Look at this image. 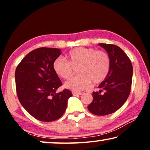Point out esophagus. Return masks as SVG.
Masks as SVG:
<instances>
[{
	"label": "esophagus",
	"instance_id": "esophagus-1",
	"mask_svg": "<svg viewBox=\"0 0 150 150\" xmlns=\"http://www.w3.org/2000/svg\"><path fill=\"white\" fill-rule=\"evenodd\" d=\"M72 94L74 96H80L81 95V93H80V92H76V91H73L72 92Z\"/></svg>",
	"mask_w": 150,
	"mask_h": 150
}]
</instances>
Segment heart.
Returning a JSON list of instances; mask_svg holds the SVG:
<instances>
[{
	"instance_id": "1",
	"label": "heart",
	"mask_w": 150,
	"mask_h": 150,
	"mask_svg": "<svg viewBox=\"0 0 150 150\" xmlns=\"http://www.w3.org/2000/svg\"><path fill=\"white\" fill-rule=\"evenodd\" d=\"M68 61L61 58L53 63L55 73L63 79H69L74 74L73 67L79 66V76L65 83V87L76 91H83L93 81L98 84L107 76L110 67V60L107 53L92 48L79 47L69 51Z\"/></svg>"
}]
</instances>
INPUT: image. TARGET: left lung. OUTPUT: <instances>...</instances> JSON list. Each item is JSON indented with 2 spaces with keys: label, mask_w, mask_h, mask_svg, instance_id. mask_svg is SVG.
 <instances>
[{
  "label": "left lung",
  "mask_w": 150,
  "mask_h": 150,
  "mask_svg": "<svg viewBox=\"0 0 150 150\" xmlns=\"http://www.w3.org/2000/svg\"><path fill=\"white\" fill-rule=\"evenodd\" d=\"M98 45L107 52L110 67L107 76L98 86L100 91L92 93L93 101L87 108L96 115H106L117 110L128 99L133 68L130 59L120 47L113 44Z\"/></svg>",
  "instance_id": "8db88e82"
}]
</instances>
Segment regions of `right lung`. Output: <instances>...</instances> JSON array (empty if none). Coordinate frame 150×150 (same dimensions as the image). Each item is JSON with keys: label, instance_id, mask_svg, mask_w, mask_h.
Segmentation results:
<instances>
[{"label": "right lung", "instance_id": "1", "mask_svg": "<svg viewBox=\"0 0 150 150\" xmlns=\"http://www.w3.org/2000/svg\"><path fill=\"white\" fill-rule=\"evenodd\" d=\"M61 54L59 48H37L28 53L16 69L19 101L28 113L42 122L60 118L72 96L68 89L56 93L62 83L54 71L53 63Z\"/></svg>", "mask_w": 150, "mask_h": 150}]
</instances>
